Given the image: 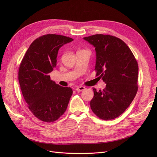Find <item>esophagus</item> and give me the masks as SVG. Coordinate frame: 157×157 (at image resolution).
<instances>
[{"instance_id":"1","label":"esophagus","mask_w":157,"mask_h":157,"mask_svg":"<svg viewBox=\"0 0 157 157\" xmlns=\"http://www.w3.org/2000/svg\"><path fill=\"white\" fill-rule=\"evenodd\" d=\"M85 89L86 88L84 86H79L76 88V90L78 92H82V91H83V90H85Z\"/></svg>"}]
</instances>
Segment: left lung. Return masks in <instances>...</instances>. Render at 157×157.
I'll list each match as a JSON object with an SVG mask.
<instances>
[{"label":"left lung","instance_id":"left-lung-1","mask_svg":"<svg viewBox=\"0 0 157 157\" xmlns=\"http://www.w3.org/2000/svg\"><path fill=\"white\" fill-rule=\"evenodd\" d=\"M83 39L95 47L96 76L106 84L98 92L93 88L90 107L99 118L114 119L128 108L137 94V62L128 46L117 37L95 34Z\"/></svg>","mask_w":157,"mask_h":157}]
</instances>
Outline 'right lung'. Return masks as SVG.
<instances>
[{
	"mask_svg": "<svg viewBox=\"0 0 157 157\" xmlns=\"http://www.w3.org/2000/svg\"><path fill=\"white\" fill-rule=\"evenodd\" d=\"M73 39L46 34L33 41L21 62L18 80L28 108L39 120L52 122L67 109L72 90L55 83L49 73L56 65L58 51Z\"/></svg>",
	"mask_w": 157,
	"mask_h": 157,
	"instance_id": "add662e5",
	"label": "right lung"
}]
</instances>
